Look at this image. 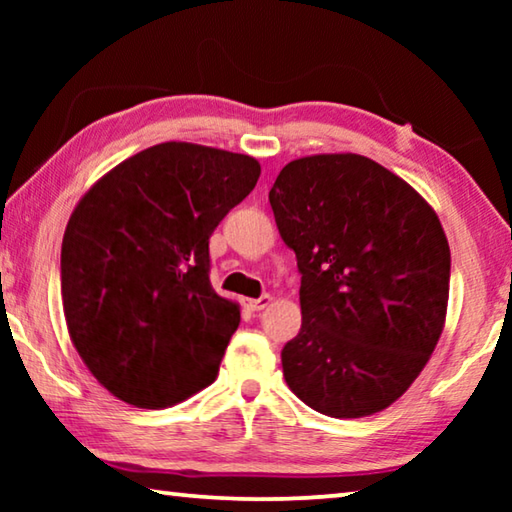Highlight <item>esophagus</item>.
<instances>
[{
	"mask_svg": "<svg viewBox=\"0 0 512 512\" xmlns=\"http://www.w3.org/2000/svg\"><path fill=\"white\" fill-rule=\"evenodd\" d=\"M271 302H273V298L268 296V293H264V296H259L255 300H246V307L250 311H262V309H266L268 305H271Z\"/></svg>",
	"mask_w": 512,
	"mask_h": 512,
	"instance_id": "esophagus-1",
	"label": "esophagus"
}]
</instances>
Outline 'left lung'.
Masks as SVG:
<instances>
[{
    "mask_svg": "<svg viewBox=\"0 0 512 512\" xmlns=\"http://www.w3.org/2000/svg\"><path fill=\"white\" fill-rule=\"evenodd\" d=\"M268 201L302 275L284 379L329 418L384 411L443 334L452 257L440 219L406 180L357 153L289 162Z\"/></svg>",
    "mask_w": 512,
    "mask_h": 512,
    "instance_id": "left-lung-1",
    "label": "left lung"
}]
</instances>
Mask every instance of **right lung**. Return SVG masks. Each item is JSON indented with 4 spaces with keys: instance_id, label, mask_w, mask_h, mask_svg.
Instances as JSON below:
<instances>
[{
    "instance_id": "add662e5",
    "label": "right lung",
    "mask_w": 512,
    "mask_h": 512,
    "mask_svg": "<svg viewBox=\"0 0 512 512\" xmlns=\"http://www.w3.org/2000/svg\"><path fill=\"white\" fill-rule=\"evenodd\" d=\"M259 173L250 155L164 142L74 207L60 250L69 339L121 402L167 409L216 379L241 316L210 284V237Z\"/></svg>"
}]
</instances>
